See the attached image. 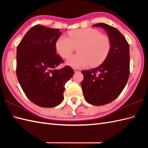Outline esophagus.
Instances as JSON below:
<instances>
[{
  "label": "esophagus",
  "instance_id": "obj_1",
  "mask_svg": "<svg viewBox=\"0 0 148 148\" xmlns=\"http://www.w3.org/2000/svg\"><path fill=\"white\" fill-rule=\"evenodd\" d=\"M74 72H76V73H77V72H79L80 70H79V69H78L74 68Z\"/></svg>",
  "mask_w": 148,
  "mask_h": 148
}]
</instances>
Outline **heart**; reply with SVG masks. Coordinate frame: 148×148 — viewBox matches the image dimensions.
Returning <instances> with one entry per match:
<instances>
[{
	"label": "heart",
	"instance_id": "obj_1",
	"mask_svg": "<svg viewBox=\"0 0 148 148\" xmlns=\"http://www.w3.org/2000/svg\"><path fill=\"white\" fill-rule=\"evenodd\" d=\"M69 37L60 36L56 40V49L62 58L70 56L78 47L77 54L70 56L66 64L73 68L96 66L104 60L108 56L111 42L109 37L102 35L94 29H84L71 30L68 33Z\"/></svg>",
	"mask_w": 148,
	"mask_h": 148
}]
</instances>
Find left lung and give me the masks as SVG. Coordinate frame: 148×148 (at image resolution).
<instances>
[{
	"label": "left lung",
	"instance_id": "left-lung-1",
	"mask_svg": "<svg viewBox=\"0 0 148 148\" xmlns=\"http://www.w3.org/2000/svg\"><path fill=\"white\" fill-rule=\"evenodd\" d=\"M93 26L105 29L111 42V49L99 67L81 71L84 79L81 84L88 102L102 106L115 100L126 85L130 75L129 45L116 28L103 23Z\"/></svg>",
	"mask_w": 148,
	"mask_h": 148
}]
</instances>
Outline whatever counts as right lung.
Returning a JSON list of instances; mask_svg holds the SVG:
<instances>
[{
    "label": "right lung",
    "instance_id": "obj_1",
    "mask_svg": "<svg viewBox=\"0 0 148 148\" xmlns=\"http://www.w3.org/2000/svg\"><path fill=\"white\" fill-rule=\"evenodd\" d=\"M59 29L37 25L28 31L16 51V76L31 102L43 108H53L64 100L65 84L74 75L70 66L55 68L64 62L56 54Z\"/></svg>",
    "mask_w": 148,
    "mask_h": 148
}]
</instances>
